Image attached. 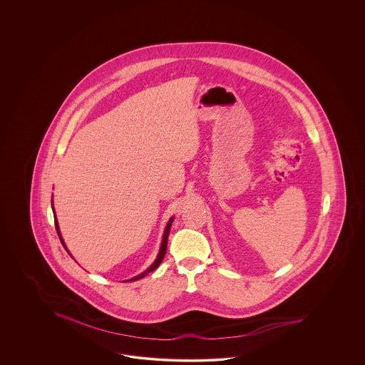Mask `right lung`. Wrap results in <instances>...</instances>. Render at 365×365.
Listing matches in <instances>:
<instances>
[{
    "mask_svg": "<svg viewBox=\"0 0 365 365\" xmlns=\"http://www.w3.org/2000/svg\"><path fill=\"white\" fill-rule=\"evenodd\" d=\"M171 225H173V218L170 220V222L167 223L166 230H165V235H163V241H162V246H160V250H159V255L156 257V259H155L154 264L150 266L145 272H143L142 274H139L138 277H133L131 278L130 281H136V279H140V278H143V277L147 276L150 272H154L155 269L158 267V266L160 265V262L163 261V258H165V255H166L167 250V241H168V234H170V229H171ZM55 226L56 230H57V234H58V238H60V241L63 243V246L66 247V243L63 241V238H61V234H60V230H58V225H57V221L55 220Z\"/></svg>",
    "mask_w": 365,
    "mask_h": 365,
    "instance_id": "add662e5",
    "label": "right lung"
}]
</instances>
